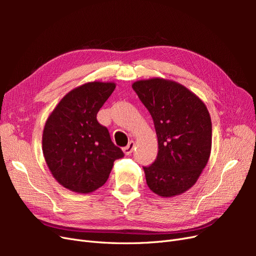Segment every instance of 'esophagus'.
Segmentation results:
<instances>
[{
  "mask_svg": "<svg viewBox=\"0 0 256 256\" xmlns=\"http://www.w3.org/2000/svg\"><path fill=\"white\" fill-rule=\"evenodd\" d=\"M134 141H130L126 147H124L122 150H124V152H125L126 154H130L131 152H134Z\"/></svg>",
  "mask_w": 256,
  "mask_h": 256,
  "instance_id": "esophagus-1",
  "label": "esophagus"
}]
</instances>
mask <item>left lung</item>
Listing matches in <instances>:
<instances>
[{
  "label": "left lung",
  "instance_id": "1",
  "mask_svg": "<svg viewBox=\"0 0 256 256\" xmlns=\"http://www.w3.org/2000/svg\"><path fill=\"white\" fill-rule=\"evenodd\" d=\"M132 88L158 138L156 160L143 166L146 184L160 196L182 194L196 182L210 156V115L202 100L177 82L154 78L136 81Z\"/></svg>",
  "mask_w": 256,
  "mask_h": 256
}]
</instances>
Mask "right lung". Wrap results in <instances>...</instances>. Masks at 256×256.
<instances>
[{"label": "right lung", "instance_id": "1", "mask_svg": "<svg viewBox=\"0 0 256 256\" xmlns=\"http://www.w3.org/2000/svg\"><path fill=\"white\" fill-rule=\"evenodd\" d=\"M115 90L113 82H88L68 92L50 114L42 134L44 160L58 182L78 193L104 184L114 161L124 157L97 113Z\"/></svg>", "mask_w": 256, "mask_h": 256}]
</instances>
